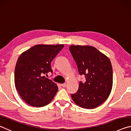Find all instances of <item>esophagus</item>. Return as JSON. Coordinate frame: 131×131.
Masks as SVG:
<instances>
[{"label": "esophagus", "mask_w": 131, "mask_h": 131, "mask_svg": "<svg viewBox=\"0 0 131 131\" xmlns=\"http://www.w3.org/2000/svg\"><path fill=\"white\" fill-rule=\"evenodd\" d=\"M61 86H63V88H65L66 86V83H63V84H61Z\"/></svg>", "instance_id": "34e87169"}]
</instances>
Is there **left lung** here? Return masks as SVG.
I'll return each mask as SVG.
<instances>
[{
    "instance_id": "8db88e82",
    "label": "left lung",
    "mask_w": 131,
    "mask_h": 131,
    "mask_svg": "<svg viewBox=\"0 0 131 131\" xmlns=\"http://www.w3.org/2000/svg\"><path fill=\"white\" fill-rule=\"evenodd\" d=\"M70 51L76 62L78 72L85 75L78 90L71 94L75 103L91 109L100 106L108 98L113 86V68L108 58L91 46L71 45Z\"/></svg>"
}]
</instances>
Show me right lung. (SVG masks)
Instances as JSON below:
<instances>
[{"label": "right lung", "instance_id": "obj_1", "mask_svg": "<svg viewBox=\"0 0 131 131\" xmlns=\"http://www.w3.org/2000/svg\"><path fill=\"white\" fill-rule=\"evenodd\" d=\"M63 47V45H37L18 57L14 71L15 86L21 97L30 106H45L54 98L57 85L42 75L52 73L51 62Z\"/></svg>", "mask_w": 131, "mask_h": 131}]
</instances>
